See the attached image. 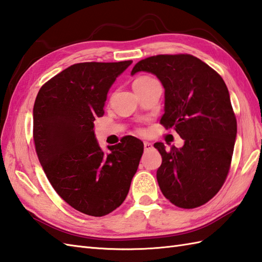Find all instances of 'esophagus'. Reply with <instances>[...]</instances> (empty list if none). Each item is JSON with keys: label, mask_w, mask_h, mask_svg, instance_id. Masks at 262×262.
I'll list each match as a JSON object with an SVG mask.
<instances>
[{"label": "esophagus", "mask_w": 262, "mask_h": 262, "mask_svg": "<svg viewBox=\"0 0 262 262\" xmlns=\"http://www.w3.org/2000/svg\"><path fill=\"white\" fill-rule=\"evenodd\" d=\"M144 148H145V151H148V149H152L153 148V145L151 143L148 142H144Z\"/></svg>", "instance_id": "obj_1"}]
</instances>
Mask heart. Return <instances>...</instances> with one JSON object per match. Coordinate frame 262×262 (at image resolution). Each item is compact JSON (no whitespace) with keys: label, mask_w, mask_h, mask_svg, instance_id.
<instances>
[{"label":"heart","mask_w":262,"mask_h":262,"mask_svg":"<svg viewBox=\"0 0 262 262\" xmlns=\"http://www.w3.org/2000/svg\"><path fill=\"white\" fill-rule=\"evenodd\" d=\"M148 80H151V77H147V76H142V77H138V79L134 82V84H137V83H143V82H146Z\"/></svg>","instance_id":"obj_1"}]
</instances>
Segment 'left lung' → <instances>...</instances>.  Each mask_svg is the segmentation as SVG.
Masks as SVG:
<instances>
[{
    "label": "left lung",
    "mask_w": 262,
    "mask_h": 262,
    "mask_svg": "<svg viewBox=\"0 0 262 262\" xmlns=\"http://www.w3.org/2000/svg\"><path fill=\"white\" fill-rule=\"evenodd\" d=\"M147 72L164 88L161 124L174 127L185 144L165 151L155 143L162 164L161 191L181 208H196L220 191L229 173L236 138L230 93L219 73L192 55H158L138 62L132 75Z\"/></svg>",
    "instance_id": "obj_1"
}]
</instances>
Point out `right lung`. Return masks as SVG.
<instances>
[{
    "instance_id": "obj_1",
    "label": "right lung",
    "mask_w": 262,
    "mask_h": 262,
    "mask_svg": "<svg viewBox=\"0 0 262 262\" xmlns=\"http://www.w3.org/2000/svg\"><path fill=\"white\" fill-rule=\"evenodd\" d=\"M133 62L71 65L39 90L33 105V141L49 182L74 209L104 216L124 203L144 151L126 136L104 153L94 134L107 94Z\"/></svg>"
}]
</instances>
